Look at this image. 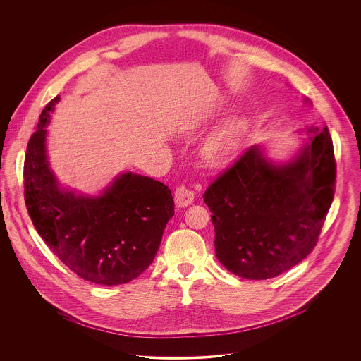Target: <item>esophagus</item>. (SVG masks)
Here are the masks:
<instances>
[{"mask_svg":"<svg viewBox=\"0 0 361 361\" xmlns=\"http://www.w3.org/2000/svg\"><path fill=\"white\" fill-rule=\"evenodd\" d=\"M195 200V195L186 186H179L175 190V204L178 207L190 206Z\"/></svg>","mask_w":361,"mask_h":361,"instance_id":"1","label":"esophagus"}]
</instances>
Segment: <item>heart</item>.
<instances>
[{
	"mask_svg": "<svg viewBox=\"0 0 361 361\" xmlns=\"http://www.w3.org/2000/svg\"><path fill=\"white\" fill-rule=\"evenodd\" d=\"M249 123L245 118L235 116L219 125L202 146V155L209 166H224L239 150Z\"/></svg>",
	"mask_w": 361,
	"mask_h": 361,
	"instance_id": "heart-1",
	"label": "heart"
}]
</instances>
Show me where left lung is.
<instances>
[{
  "instance_id": "left-lung-1",
  "label": "left lung",
  "mask_w": 361,
  "mask_h": 361,
  "mask_svg": "<svg viewBox=\"0 0 361 361\" xmlns=\"http://www.w3.org/2000/svg\"><path fill=\"white\" fill-rule=\"evenodd\" d=\"M305 130L309 137L290 159L275 162L255 145L207 188L215 256L240 278H274L307 257L318 240L336 162L328 128Z\"/></svg>"
}]
</instances>
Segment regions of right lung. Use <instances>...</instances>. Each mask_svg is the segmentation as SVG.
<instances>
[{
	"label": "right lung",
	"mask_w": 361,
	"mask_h": 361,
	"mask_svg": "<svg viewBox=\"0 0 361 361\" xmlns=\"http://www.w3.org/2000/svg\"><path fill=\"white\" fill-rule=\"evenodd\" d=\"M43 109L25 157V202L33 225L55 256L85 281L122 285L137 278L154 259L173 216L166 185L125 172L99 196L61 186L47 155V125L55 104Z\"/></svg>",
	"instance_id": "add662e5"
}]
</instances>
